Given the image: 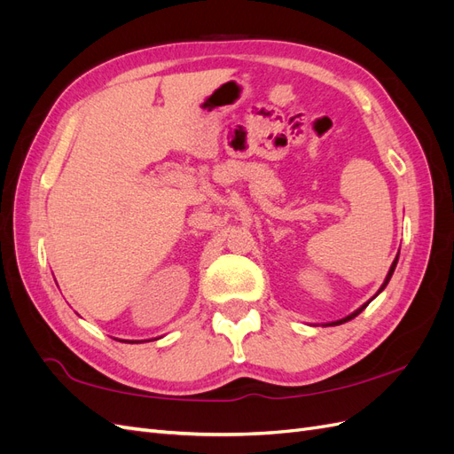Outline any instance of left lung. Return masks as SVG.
<instances>
[{
	"label": "left lung",
	"mask_w": 454,
	"mask_h": 454,
	"mask_svg": "<svg viewBox=\"0 0 454 454\" xmlns=\"http://www.w3.org/2000/svg\"><path fill=\"white\" fill-rule=\"evenodd\" d=\"M397 257H400V252H397V255H395V259L392 261V265H390V270H388V274H387V278H384V282H382V286L379 287V292L373 295V297H371L369 301H367V303H364L360 309H356L352 314H348V316H345V318H340V320H337V322H329V324H325V325H339V324H345V322H348V320H352V318H356V316H358L369 303H371V301H373L382 290H384V287H387L388 286V282H390V278H392V274H394V269H395V265H397Z\"/></svg>",
	"instance_id": "8db88e82"
}]
</instances>
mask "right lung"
<instances>
[{
	"instance_id": "add662e5",
	"label": "right lung",
	"mask_w": 454,
	"mask_h": 454,
	"mask_svg": "<svg viewBox=\"0 0 454 454\" xmlns=\"http://www.w3.org/2000/svg\"><path fill=\"white\" fill-rule=\"evenodd\" d=\"M125 342H129V340H125ZM130 342H144V340H130Z\"/></svg>"
}]
</instances>
